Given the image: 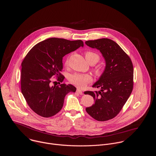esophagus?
<instances>
[{
	"mask_svg": "<svg viewBox=\"0 0 156 156\" xmlns=\"http://www.w3.org/2000/svg\"><path fill=\"white\" fill-rule=\"evenodd\" d=\"M76 92H77L78 94H79L80 95H82V94H83V92H82V91L80 89H77Z\"/></svg>",
	"mask_w": 156,
	"mask_h": 156,
	"instance_id": "esophagus-1",
	"label": "esophagus"
}]
</instances>
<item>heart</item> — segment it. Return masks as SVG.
<instances>
[{
  "instance_id": "heart-1",
  "label": "heart",
  "mask_w": 156,
  "mask_h": 156,
  "mask_svg": "<svg viewBox=\"0 0 156 156\" xmlns=\"http://www.w3.org/2000/svg\"><path fill=\"white\" fill-rule=\"evenodd\" d=\"M85 55L86 60L88 62H94L95 64H96L100 60L99 55L95 52L88 51L85 52ZM65 64L66 65H67L68 64V60H66ZM95 72L97 74H100L101 73V70L100 69V68H97L95 70ZM91 79H92L91 76L87 74L74 73V74H71L69 77V82L74 85L80 88L84 87L88 82L91 80Z\"/></svg>"
}]
</instances>
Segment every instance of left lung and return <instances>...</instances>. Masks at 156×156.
Here are the masks:
<instances>
[{
    "label": "left lung",
    "instance_id": "left-lung-1",
    "mask_svg": "<svg viewBox=\"0 0 156 156\" xmlns=\"http://www.w3.org/2000/svg\"><path fill=\"white\" fill-rule=\"evenodd\" d=\"M85 44L99 50L106 66L92 85L98 91H86L95 103L86 111L95 119L108 121L116 116L129 98L133 87V67L129 56L116 42L108 38L89 40Z\"/></svg>",
    "mask_w": 156,
    "mask_h": 156
}]
</instances>
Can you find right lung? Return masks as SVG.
<instances>
[{"mask_svg":"<svg viewBox=\"0 0 156 156\" xmlns=\"http://www.w3.org/2000/svg\"><path fill=\"white\" fill-rule=\"evenodd\" d=\"M80 47H83L82 40L50 38L34 45L24 58L22 63V93L37 114L45 118L54 116L62 108L67 94L76 92V87L71 84L51 86V77L56 76L62 82L65 78L61 73L63 57Z\"/></svg>","mask_w":156,"mask_h":156,"instance_id":"obj_1","label":"right lung"}]
</instances>
